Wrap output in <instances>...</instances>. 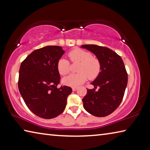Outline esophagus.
Returning a JSON list of instances; mask_svg holds the SVG:
<instances>
[{
  "label": "esophagus",
  "instance_id": "34e87169",
  "mask_svg": "<svg viewBox=\"0 0 150 150\" xmlns=\"http://www.w3.org/2000/svg\"><path fill=\"white\" fill-rule=\"evenodd\" d=\"M72 90H73V91H77V87H73V88H72Z\"/></svg>",
  "mask_w": 150,
  "mask_h": 150
}]
</instances>
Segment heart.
Masks as SVG:
<instances>
[{
	"instance_id": "b5f03b06",
	"label": "heart",
	"mask_w": 150,
	"mask_h": 150,
	"mask_svg": "<svg viewBox=\"0 0 150 150\" xmlns=\"http://www.w3.org/2000/svg\"><path fill=\"white\" fill-rule=\"evenodd\" d=\"M72 62L79 63L77 74H71L63 79V84L69 87H76L83 84L87 80L94 79L99 75L101 64L97 57H94L90 52L81 49H74L68 54ZM57 70L59 74L66 75L70 71V63L64 58H61L57 62Z\"/></svg>"
}]
</instances>
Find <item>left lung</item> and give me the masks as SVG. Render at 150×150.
I'll return each mask as SVG.
<instances>
[{"label":"left lung","instance_id":"8db88e82","mask_svg":"<svg viewBox=\"0 0 150 150\" xmlns=\"http://www.w3.org/2000/svg\"><path fill=\"white\" fill-rule=\"evenodd\" d=\"M99 59L100 72L87 89L83 98V107L91 115L103 117L113 112L120 105L128 83V74L121 57L108 47L97 45H83ZM99 87L98 91L95 89Z\"/></svg>","mask_w":150,"mask_h":150}]
</instances>
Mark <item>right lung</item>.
<instances>
[{"label": "right lung", "instance_id": "add662e5", "mask_svg": "<svg viewBox=\"0 0 150 150\" xmlns=\"http://www.w3.org/2000/svg\"><path fill=\"white\" fill-rule=\"evenodd\" d=\"M65 51L57 45H47L32 52L20 65L18 89L30 110L45 119L62 114L72 88H57L60 75L57 62Z\"/></svg>", "mask_w": 150, "mask_h": 150}]
</instances>
